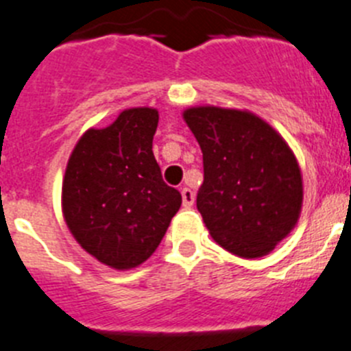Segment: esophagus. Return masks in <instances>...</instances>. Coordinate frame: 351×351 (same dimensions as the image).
Listing matches in <instances>:
<instances>
[{
	"label": "esophagus",
	"mask_w": 351,
	"mask_h": 351,
	"mask_svg": "<svg viewBox=\"0 0 351 351\" xmlns=\"http://www.w3.org/2000/svg\"><path fill=\"white\" fill-rule=\"evenodd\" d=\"M194 199H195V194L191 191V189L183 187L182 189V201H183V206L185 208H191L192 204H194Z\"/></svg>",
	"instance_id": "34e87169"
}]
</instances>
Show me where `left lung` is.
Returning <instances> with one entry per match:
<instances>
[{
	"label": "left lung",
	"mask_w": 351,
	"mask_h": 351,
	"mask_svg": "<svg viewBox=\"0 0 351 351\" xmlns=\"http://www.w3.org/2000/svg\"><path fill=\"white\" fill-rule=\"evenodd\" d=\"M183 121L203 152L197 210L211 238L238 257L267 255L301 215L302 176L287 141L246 110L195 106Z\"/></svg>",
	"instance_id": "left-lung-1"
}]
</instances>
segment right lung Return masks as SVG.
Instances as JSON below:
<instances>
[{
    "mask_svg": "<svg viewBox=\"0 0 351 351\" xmlns=\"http://www.w3.org/2000/svg\"><path fill=\"white\" fill-rule=\"evenodd\" d=\"M156 108H129L75 145L62 180V213L87 254L113 269L140 266L180 210L152 152Z\"/></svg>",
    "mask_w": 351,
    "mask_h": 351,
    "instance_id": "obj_1",
    "label": "right lung"
}]
</instances>
